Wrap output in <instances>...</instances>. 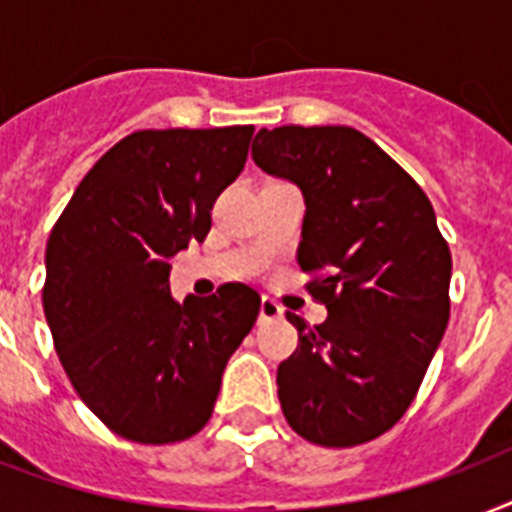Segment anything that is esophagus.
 Instances as JSON below:
<instances>
[{
  "label": "esophagus",
  "mask_w": 512,
  "mask_h": 512,
  "mask_svg": "<svg viewBox=\"0 0 512 512\" xmlns=\"http://www.w3.org/2000/svg\"><path fill=\"white\" fill-rule=\"evenodd\" d=\"M284 316V311H281V305L276 303V300H271V297H263L260 300V324L263 321H276Z\"/></svg>",
  "instance_id": "esophagus-1"
}]
</instances>
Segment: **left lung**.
I'll return each instance as SVG.
<instances>
[{
  "label": "left lung",
  "mask_w": 512,
  "mask_h": 512,
  "mask_svg": "<svg viewBox=\"0 0 512 512\" xmlns=\"http://www.w3.org/2000/svg\"><path fill=\"white\" fill-rule=\"evenodd\" d=\"M252 159L305 199L297 263L327 321L287 313L300 345L279 364L281 412L319 446H356L396 425L449 324L452 255L422 188L353 127L260 130Z\"/></svg>",
  "instance_id": "1"
}]
</instances>
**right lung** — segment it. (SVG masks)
I'll return each mask as SVG.
<instances>
[{"instance_id": "right-lung-1", "label": "right lung", "mask_w": 512, "mask_h": 512, "mask_svg": "<svg viewBox=\"0 0 512 512\" xmlns=\"http://www.w3.org/2000/svg\"><path fill=\"white\" fill-rule=\"evenodd\" d=\"M252 132H132L84 175L52 228L42 292L52 342L79 398L127 441L199 433L228 358L255 327V289L223 284L175 303L167 263L204 241Z\"/></svg>"}]
</instances>
